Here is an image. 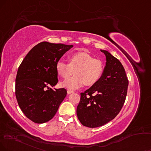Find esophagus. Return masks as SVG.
<instances>
[{"label": "esophagus", "instance_id": "esophagus-1", "mask_svg": "<svg viewBox=\"0 0 151 151\" xmlns=\"http://www.w3.org/2000/svg\"><path fill=\"white\" fill-rule=\"evenodd\" d=\"M74 92L73 91H72V90H67V93H68V94H71V93H73Z\"/></svg>", "mask_w": 151, "mask_h": 151}]
</instances>
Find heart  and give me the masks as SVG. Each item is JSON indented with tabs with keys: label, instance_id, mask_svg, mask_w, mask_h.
Returning a JSON list of instances; mask_svg holds the SVG:
<instances>
[{
	"label": "heart",
	"instance_id": "b5f03b06",
	"mask_svg": "<svg viewBox=\"0 0 151 151\" xmlns=\"http://www.w3.org/2000/svg\"><path fill=\"white\" fill-rule=\"evenodd\" d=\"M68 64L59 60L56 64V70L61 78L67 79L74 72L73 77L61 83L63 87L69 90L79 88L83 85L92 86L101 78L104 70L101 61L96 59L90 54L80 52L68 57Z\"/></svg>",
	"mask_w": 151,
	"mask_h": 151
}]
</instances>
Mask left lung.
I'll list each match as a JSON object with an SVG mask.
<instances>
[{
	"label": "left lung",
	"instance_id": "obj_1",
	"mask_svg": "<svg viewBox=\"0 0 151 151\" xmlns=\"http://www.w3.org/2000/svg\"><path fill=\"white\" fill-rule=\"evenodd\" d=\"M103 74L97 83L81 93L77 116L83 125L90 128L104 125L114 119L123 106L129 81L123 66L106 50Z\"/></svg>",
	"mask_w": 151,
	"mask_h": 151
}]
</instances>
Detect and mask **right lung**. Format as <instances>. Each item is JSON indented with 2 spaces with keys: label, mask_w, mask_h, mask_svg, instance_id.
<instances>
[{
  "label": "right lung",
  "mask_w": 151,
  "mask_h": 151,
  "mask_svg": "<svg viewBox=\"0 0 151 151\" xmlns=\"http://www.w3.org/2000/svg\"><path fill=\"white\" fill-rule=\"evenodd\" d=\"M73 47V45L40 42L29 52L19 67L16 98L22 112L33 122L44 123L53 118L66 97V89L53 90L50 87L58 83L57 61Z\"/></svg>",
  "instance_id": "add662e5"
}]
</instances>
